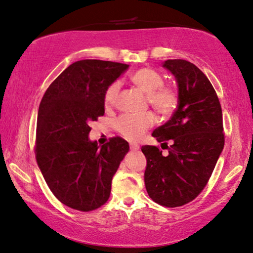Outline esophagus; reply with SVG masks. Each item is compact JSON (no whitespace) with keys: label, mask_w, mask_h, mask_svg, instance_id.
<instances>
[{"label":"esophagus","mask_w":253,"mask_h":253,"mask_svg":"<svg viewBox=\"0 0 253 253\" xmlns=\"http://www.w3.org/2000/svg\"><path fill=\"white\" fill-rule=\"evenodd\" d=\"M130 149L132 151H138L140 149V146L139 145H135V143H131L130 145Z\"/></svg>","instance_id":"obj_1"}]
</instances>
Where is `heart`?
Listing matches in <instances>:
<instances>
[{
    "label": "heart",
    "instance_id": "obj_1",
    "mask_svg": "<svg viewBox=\"0 0 253 253\" xmlns=\"http://www.w3.org/2000/svg\"><path fill=\"white\" fill-rule=\"evenodd\" d=\"M132 81L140 90L148 95V102L155 111L162 116H169L177 106V95L170 88L164 86V78L156 70L143 68L138 70L132 77ZM120 90V83H113L107 88L104 96L105 106L110 107L115 103ZM154 123V116L150 113L142 115H122L116 121L120 133L131 141H138L145 135L146 131Z\"/></svg>",
    "mask_w": 253,
    "mask_h": 253
}]
</instances>
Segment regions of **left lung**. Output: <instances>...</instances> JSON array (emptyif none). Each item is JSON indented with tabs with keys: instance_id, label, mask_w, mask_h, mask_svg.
<instances>
[{
	"instance_id": "obj_1",
	"label": "left lung",
	"mask_w": 253,
	"mask_h": 253,
	"mask_svg": "<svg viewBox=\"0 0 253 253\" xmlns=\"http://www.w3.org/2000/svg\"><path fill=\"white\" fill-rule=\"evenodd\" d=\"M163 68L177 84V108L153 132L167 147L163 156L155 146H142L147 158L145 185L155 203L178 207L192 201L207 184L224 148L221 107L211 81L185 60H167Z\"/></svg>"
}]
</instances>
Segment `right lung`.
<instances>
[{"mask_svg":"<svg viewBox=\"0 0 253 253\" xmlns=\"http://www.w3.org/2000/svg\"><path fill=\"white\" fill-rule=\"evenodd\" d=\"M127 69L116 62L77 61L42 96L37 164L50 191L70 208L90 211L106 203L112 178L129 153V143L122 138H112L103 146L89 139V124L105 113V92Z\"/></svg>","mask_w":253,"mask_h":253,"instance_id":"obj_1","label":"right lung"}]
</instances>
